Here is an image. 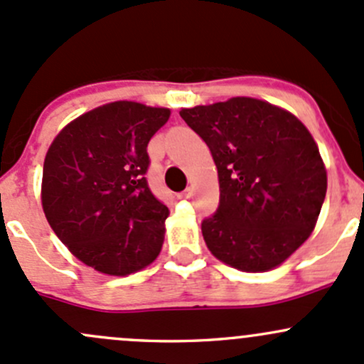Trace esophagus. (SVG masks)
<instances>
[{"label": "esophagus", "mask_w": 364, "mask_h": 364, "mask_svg": "<svg viewBox=\"0 0 364 364\" xmlns=\"http://www.w3.org/2000/svg\"><path fill=\"white\" fill-rule=\"evenodd\" d=\"M191 196H193V189H191V187H187L186 191H182V193L178 194V198L181 199H189Z\"/></svg>", "instance_id": "esophagus-1"}]
</instances>
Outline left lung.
I'll return each instance as SVG.
<instances>
[{
  "label": "left lung",
  "instance_id": "8db88e82",
  "mask_svg": "<svg viewBox=\"0 0 364 364\" xmlns=\"http://www.w3.org/2000/svg\"><path fill=\"white\" fill-rule=\"evenodd\" d=\"M181 116L217 165L220 205L201 224L212 255L243 272L287 262L314 230L326 196V168L306 124L252 97L183 107Z\"/></svg>",
  "mask_w": 364,
  "mask_h": 364
}]
</instances>
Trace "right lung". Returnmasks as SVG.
I'll return each mask as SVG.
<instances>
[{
	"mask_svg": "<svg viewBox=\"0 0 364 364\" xmlns=\"http://www.w3.org/2000/svg\"><path fill=\"white\" fill-rule=\"evenodd\" d=\"M170 109L109 102L65 124L50 144L41 205L69 252L107 276H128L158 259L170 210L147 187V144Z\"/></svg>",
	"mask_w": 364,
	"mask_h": 364,
	"instance_id": "1",
	"label": "right lung"
}]
</instances>
